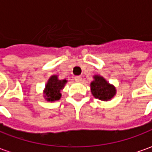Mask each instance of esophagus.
Instances as JSON below:
<instances>
[{"label": "esophagus", "instance_id": "1", "mask_svg": "<svg viewBox=\"0 0 152 152\" xmlns=\"http://www.w3.org/2000/svg\"><path fill=\"white\" fill-rule=\"evenodd\" d=\"M81 80H82L81 76H76V77H75V81H76V82H81Z\"/></svg>", "mask_w": 152, "mask_h": 152}]
</instances>
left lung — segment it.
<instances>
[{"mask_svg": "<svg viewBox=\"0 0 152 152\" xmlns=\"http://www.w3.org/2000/svg\"><path fill=\"white\" fill-rule=\"evenodd\" d=\"M91 90L94 97L102 101L110 100L116 93L115 87L100 76H94V81L91 83Z\"/></svg>", "mask_w": 152, "mask_h": 152, "instance_id": "left-lung-1", "label": "left lung"}]
</instances>
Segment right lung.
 Masks as SVG:
<instances>
[{"label": "right lung", "instance_id": "right-lung-1", "mask_svg": "<svg viewBox=\"0 0 152 152\" xmlns=\"http://www.w3.org/2000/svg\"><path fill=\"white\" fill-rule=\"evenodd\" d=\"M66 82V80H59L57 76H51L45 86V97L46 100L50 102L59 100L61 97L60 90L63 89Z\"/></svg>", "mask_w": 152, "mask_h": 152}]
</instances>
